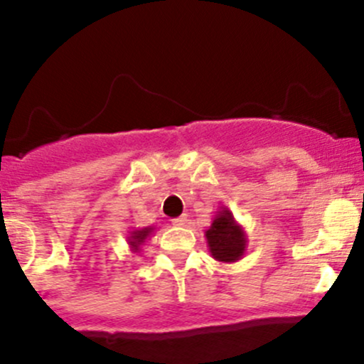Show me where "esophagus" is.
Returning a JSON list of instances; mask_svg holds the SVG:
<instances>
[{
    "instance_id": "esophagus-1",
    "label": "esophagus",
    "mask_w": 364,
    "mask_h": 364,
    "mask_svg": "<svg viewBox=\"0 0 364 364\" xmlns=\"http://www.w3.org/2000/svg\"><path fill=\"white\" fill-rule=\"evenodd\" d=\"M186 223H188V218H186L185 215H183V216H178V218L172 220V225H176V227H185Z\"/></svg>"
}]
</instances>
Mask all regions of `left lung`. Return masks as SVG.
<instances>
[{
  "label": "left lung",
  "instance_id": "8db88e82",
  "mask_svg": "<svg viewBox=\"0 0 364 364\" xmlns=\"http://www.w3.org/2000/svg\"><path fill=\"white\" fill-rule=\"evenodd\" d=\"M204 236L208 241L209 253L218 262H237L240 259H243L245 252H247V232H245L243 225L236 222L227 205H222L216 211Z\"/></svg>",
  "mask_w": 364,
  "mask_h": 364
}]
</instances>
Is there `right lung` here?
I'll use <instances>...</instances> for the list:
<instances>
[{
	"mask_svg": "<svg viewBox=\"0 0 364 364\" xmlns=\"http://www.w3.org/2000/svg\"><path fill=\"white\" fill-rule=\"evenodd\" d=\"M155 232V227H142V229H132L128 232V247L134 253H141L142 245L151 237V234Z\"/></svg>",
	"mask_w": 364,
	"mask_h": 364,
	"instance_id": "add662e5",
	"label": "right lung"
}]
</instances>
